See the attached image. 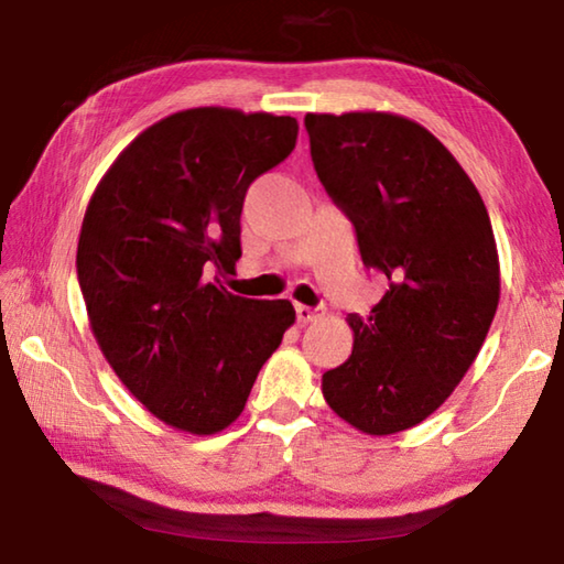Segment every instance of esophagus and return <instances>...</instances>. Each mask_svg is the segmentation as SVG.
Returning a JSON list of instances; mask_svg holds the SVG:
<instances>
[{"instance_id":"34e87169","label":"esophagus","mask_w":564,"mask_h":564,"mask_svg":"<svg viewBox=\"0 0 564 564\" xmlns=\"http://www.w3.org/2000/svg\"><path fill=\"white\" fill-rule=\"evenodd\" d=\"M323 313H326L323 311V305H318V308H311V305H303V303L295 305V316H299L301 323H313L316 318H321Z\"/></svg>"}]
</instances>
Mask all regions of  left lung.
Here are the masks:
<instances>
[{
  "instance_id": "obj_1",
  "label": "left lung",
  "mask_w": 564,
  "mask_h": 564,
  "mask_svg": "<svg viewBox=\"0 0 564 564\" xmlns=\"http://www.w3.org/2000/svg\"><path fill=\"white\" fill-rule=\"evenodd\" d=\"M311 159L356 226L360 259L390 281L352 352L323 373L333 413L366 435L435 413L480 352L500 301L488 208L431 131L388 111L305 113Z\"/></svg>"
}]
</instances>
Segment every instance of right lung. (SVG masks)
<instances>
[{"label":"right lung","instance_id":"obj_1","mask_svg":"<svg viewBox=\"0 0 564 564\" xmlns=\"http://www.w3.org/2000/svg\"><path fill=\"white\" fill-rule=\"evenodd\" d=\"M299 121L224 107L141 131L84 214L76 273L104 358L151 415L191 435L243 413L293 326L291 301L228 293L248 186L291 154Z\"/></svg>","mask_w":564,"mask_h":564}]
</instances>
